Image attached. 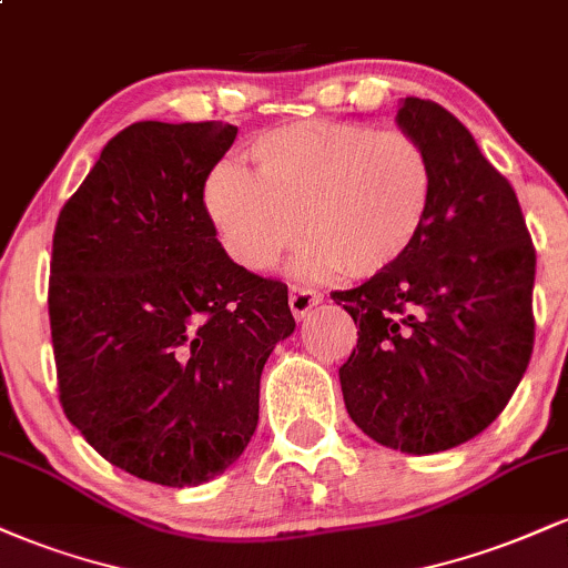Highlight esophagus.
<instances>
[{"label":"esophagus","instance_id":"esophagus-1","mask_svg":"<svg viewBox=\"0 0 568 568\" xmlns=\"http://www.w3.org/2000/svg\"><path fill=\"white\" fill-rule=\"evenodd\" d=\"M323 302V293L321 291H312V288H304V285H293L291 293H288V304H291V312L293 317H302L310 315L312 306H317Z\"/></svg>","mask_w":568,"mask_h":568}]
</instances>
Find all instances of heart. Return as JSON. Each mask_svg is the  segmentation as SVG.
I'll list each match as a JSON object with an SVG mask.
<instances>
[{
    "label": "heart",
    "mask_w": 568,
    "mask_h": 568,
    "mask_svg": "<svg viewBox=\"0 0 568 568\" xmlns=\"http://www.w3.org/2000/svg\"><path fill=\"white\" fill-rule=\"evenodd\" d=\"M253 173L219 165L202 202L240 266L266 272L304 234L302 275L374 277L400 262L425 230L433 165L403 130L293 122L253 139Z\"/></svg>",
    "instance_id": "1"
}]
</instances>
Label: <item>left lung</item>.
Returning a JSON list of instances; mask_svg holds the SVG:
<instances>
[{
  "instance_id": "obj_1",
  "label": "left lung",
  "mask_w": 568,
  "mask_h": 568,
  "mask_svg": "<svg viewBox=\"0 0 568 568\" xmlns=\"http://www.w3.org/2000/svg\"><path fill=\"white\" fill-rule=\"evenodd\" d=\"M395 122L427 152L433 202L400 262L334 293L361 325L338 382L368 438L438 454L484 433L524 379L537 253L510 181L452 112L403 98Z\"/></svg>"
}]
</instances>
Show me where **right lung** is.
Returning a JSON list of instances; mask_svg holds the SVG:
<instances>
[{"mask_svg": "<svg viewBox=\"0 0 568 568\" xmlns=\"http://www.w3.org/2000/svg\"><path fill=\"white\" fill-rule=\"evenodd\" d=\"M237 128L135 122L58 216L50 331L67 419L106 462L200 486L245 452L288 285L234 264L202 202Z\"/></svg>", "mask_w": 568, "mask_h": 568, "instance_id": "add662e5", "label": "right lung"}]
</instances>
